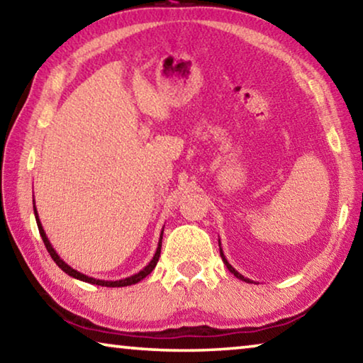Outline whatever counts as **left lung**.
<instances>
[{"label":"left lung","instance_id":"1","mask_svg":"<svg viewBox=\"0 0 363 363\" xmlns=\"http://www.w3.org/2000/svg\"><path fill=\"white\" fill-rule=\"evenodd\" d=\"M219 253H220V257H223V261H224V264H225V267H227V269H229V270H230V272H232L233 275H235V277H237V279H240V280H243V281H247V284H253V281H251L250 279H247V277H243V275H242V274H238V272H237V270H235V269H233V267L230 266V264H229V261H227V259H225V256H224V253H223V248H220V242H219Z\"/></svg>","mask_w":363,"mask_h":363}]
</instances>
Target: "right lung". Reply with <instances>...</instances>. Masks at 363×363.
Segmentation results:
<instances>
[{
	"mask_svg": "<svg viewBox=\"0 0 363 363\" xmlns=\"http://www.w3.org/2000/svg\"><path fill=\"white\" fill-rule=\"evenodd\" d=\"M35 201V200H33ZM33 211H35V219H36V224H38V230H40V235H41V238H43V242H45V245H46V250H48V253L51 255V257L54 259V262L57 264V266L64 270L65 274H69L70 277H73V279H77V280H82V281H86V284H93V285H101V286H112V288H115V286H130V285H134V284H138V281H140L143 279H145L147 275H149L153 269H155V266H157V262H158V257H160V251H162V238H163V230H162V233H160V240H158V247H157V251H155V255H153V257H152V261L147 264V266L143 269V270H139L138 274H134V275H130V277H126V279H121V280H99V279H94V277H89V275H84V274H82V272H78L77 269H73V267H70L69 264H67L62 257H60L59 255H57V251L52 248V245H51V242L48 240V237H46V232H45V229H43V225H41V223H40V218H38V211H36V206H35V203H33Z\"/></svg>",
	"mask_w": 363,
	"mask_h": 363,
	"instance_id": "1",
	"label": "right lung"
}]
</instances>
